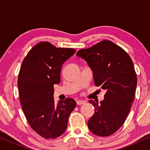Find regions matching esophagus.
Here are the masks:
<instances>
[{
  "label": "esophagus",
  "mask_w": 150,
  "mask_h": 150,
  "mask_svg": "<svg viewBox=\"0 0 150 150\" xmlns=\"http://www.w3.org/2000/svg\"><path fill=\"white\" fill-rule=\"evenodd\" d=\"M85 103V101L84 100H77V105H83V104H84Z\"/></svg>",
  "instance_id": "34e87169"
}]
</instances>
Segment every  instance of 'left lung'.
I'll use <instances>...</instances> for the list:
<instances>
[{
  "mask_svg": "<svg viewBox=\"0 0 150 150\" xmlns=\"http://www.w3.org/2000/svg\"><path fill=\"white\" fill-rule=\"evenodd\" d=\"M77 55L93 70L95 85L106 90L100 104L88 100L95 109L88 128L95 135L110 136L125 122L134 99L137 75L132 61L125 50L106 40L80 50Z\"/></svg>",
  "mask_w": 150,
  "mask_h": 150,
  "instance_id": "left-lung-1",
  "label": "left lung"
}]
</instances>
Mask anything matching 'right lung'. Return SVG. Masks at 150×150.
Segmentation results:
<instances>
[{
  "label": "right lung",
  "mask_w": 150,
  "mask_h": 150,
  "mask_svg": "<svg viewBox=\"0 0 150 150\" xmlns=\"http://www.w3.org/2000/svg\"><path fill=\"white\" fill-rule=\"evenodd\" d=\"M75 52L42 42L29 51L22 63L18 88L22 110L32 130L45 139L56 138L64 133L76 106L71 98L55 105L53 96L54 84L60 83L62 65Z\"/></svg>",
  "instance_id": "right-lung-1"
}]
</instances>
